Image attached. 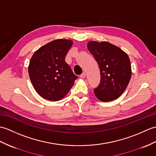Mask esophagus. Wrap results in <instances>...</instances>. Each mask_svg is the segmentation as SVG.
Returning a JSON list of instances; mask_svg holds the SVG:
<instances>
[{
	"label": "esophagus",
	"mask_w": 156,
	"mask_h": 156,
	"mask_svg": "<svg viewBox=\"0 0 156 156\" xmlns=\"http://www.w3.org/2000/svg\"><path fill=\"white\" fill-rule=\"evenodd\" d=\"M85 77H86V73H85V72H83V73L80 75V78H84Z\"/></svg>",
	"instance_id": "1"
}]
</instances>
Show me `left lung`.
Wrapping results in <instances>:
<instances>
[{
  "label": "left lung",
  "instance_id": "8db88e82",
  "mask_svg": "<svg viewBox=\"0 0 156 156\" xmlns=\"http://www.w3.org/2000/svg\"><path fill=\"white\" fill-rule=\"evenodd\" d=\"M88 48L100 68V83L94 89L97 98L105 102L117 99L125 91L131 78L128 54L108 42L90 41Z\"/></svg>",
  "mask_w": 156,
  "mask_h": 156
}]
</instances>
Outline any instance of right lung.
Returning <instances> with one entry per match:
<instances>
[{
  "label": "right lung",
  "instance_id": "add662e5",
  "mask_svg": "<svg viewBox=\"0 0 156 156\" xmlns=\"http://www.w3.org/2000/svg\"><path fill=\"white\" fill-rule=\"evenodd\" d=\"M73 44L57 39L41 47L32 55L28 74L36 91L43 98L58 101L66 96L77 79L65 57Z\"/></svg>",
  "mask_w": 156,
  "mask_h": 156
}]
</instances>
